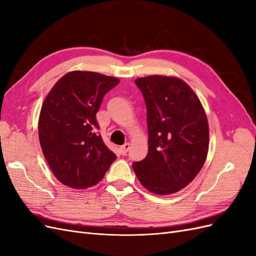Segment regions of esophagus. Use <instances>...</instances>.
I'll use <instances>...</instances> for the list:
<instances>
[{"mask_svg": "<svg viewBox=\"0 0 256 256\" xmlns=\"http://www.w3.org/2000/svg\"><path fill=\"white\" fill-rule=\"evenodd\" d=\"M129 150H130V144L129 143H125L122 146H120V148L122 154H126Z\"/></svg>", "mask_w": 256, "mask_h": 256, "instance_id": "obj_1", "label": "esophagus"}]
</instances>
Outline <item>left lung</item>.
Segmentation results:
<instances>
[{
    "mask_svg": "<svg viewBox=\"0 0 256 256\" xmlns=\"http://www.w3.org/2000/svg\"><path fill=\"white\" fill-rule=\"evenodd\" d=\"M148 127L147 156L132 164L138 180L156 194H172L189 184L203 168L209 129L200 99L180 79L138 78Z\"/></svg>",
    "mask_w": 256,
    "mask_h": 256,
    "instance_id": "8db88e82",
    "label": "left lung"
}]
</instances>
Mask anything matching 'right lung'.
<instances>
[{
    "label": "right lung",
    "instance_id": "right-lung-1",
    "mask_svg": "<svg viewBox=\"0 0 256 256\" xmlns=\"http://www.w3.org/2000/svg\"><path fill=\"white\" fill-rule=\"evenodd\" d=\"M120 80L92 72H72L56 83L42 104L38 134L53 174L68 187L98 184L116 159L102 136L96 113Z\"/></svg>",
    "mask_w": 256,
    "mask_h": 256
}]
</instances>
